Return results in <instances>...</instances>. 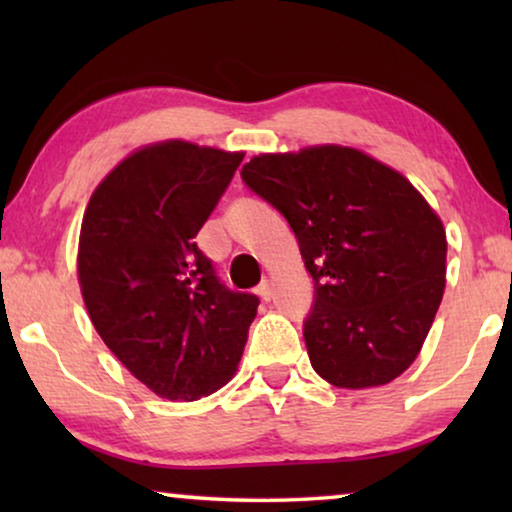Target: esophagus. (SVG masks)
I'll use <instances>...</instances> for the list:
<instances>
[{
	"instance_id": "34e87169",
	"label": "esophagus",
	"mask_w": 512,
	"mask_h": 512,
	"mask_svg": "<svg viewBox=\"0 0 512 512\" xmlns=\"http://www.w3.org/2000/svg\"><path fill=\"white\" fill-rule=\"evenodd\" d=\"M258 296H261L263 300L272 298V282H270V279H263L261 286H258Z\"/></svg>"
}]
</instances>
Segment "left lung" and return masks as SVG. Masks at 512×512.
I'll return each instance as SVG.
<instances>
[{
  "label": "left lung",
  "instance_id": "obj_1",
  "mask_svg": "<svg viewBox=\"0 0 512 512\" xmlns=\"http://www.w3.org/2000/svg\"><path fill=\"white\" fill-rule=\"evenodd\" d=\"M242 179L289 221L314 279L303 335L317 375L370 389L405 373L445 291L447 237L424 195L340 144L261 153Z\"/></svg>",
  "mask_w": 512,
  "mask_h": 512
}]
</instances>
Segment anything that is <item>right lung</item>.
<instances>
[{
	"instance_id": "right-lung-1",
	"label": "right lung",
	"mask_w": 512,
	"mask_h": 512,
	"mask_svg": "<svg viewBox=\"0 0 512 512\" xmlns=\"http://www.w3.org/2000/svg\"><path fill=\"white\" fill-rule=\"evenodd\" d=\"M244 158L167 139L125 156L81 221V296L95 331L153 394L198 401L233 380L258 298L228 291L195 244Z\"/></svg>"
}]
</instances>
